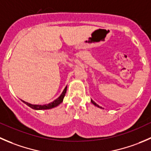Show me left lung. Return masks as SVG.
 I'll list each match as a JSON object with an SVG mask.
<instances>
[{"instance_id": "obj_1", "label": "left lung", "mask_w": 151, "mask_h": 151, "mask_svg": "<svg viewBox=\"0 0 151 151\" xmlns=\"http://www.w3.org/2000/svg\"><path fill=\"white\" fill-rule=\"evenodd\" d=\"M91 102H92V104H94V105H95V106H98V107H99V108H101V106H98V104H97L95 102V101H92V100H91Z\"/></svg>"}]
</instances>
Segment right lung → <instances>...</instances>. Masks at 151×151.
Segmentation results:
<instances>
[{"instance_id": "right-lung-1", "label": "right lung", "mask_w": 151, "mask_h": 151, "mask_svg": "<svg viewBox=\"0 0 151 151\" xmlns=\"http://www.w3.org/2000/svg\"><path fill=\"white\" fill-rule=\"evenodd\" d=\"M66 92H67V86L65 88V89L63 90L62 93L61 94V95L59 97V98H57V99H56L55 101H53V102L50 103V104H45V105H34V104H29V103H28V102H25V101H23V100H21V101H23V102L25 104H26L27 106H28L31 107V109H35V110L50 109L54 108V107L59 106V104H60L63 101L64 97H65Z\"/></svg>"}]
</instances>
